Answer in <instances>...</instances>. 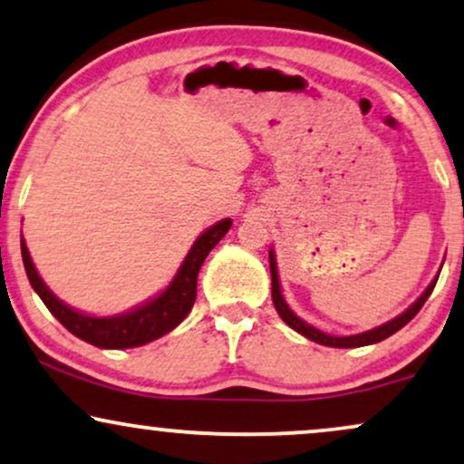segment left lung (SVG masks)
I'll use <instances>...</instances> for the list:
<instances>
[{"instance_id":"8db88e82","label":"left lung","mask_w":464,"mask_h":464,"mask_svg":"<svg viewBox=\"0 0 464 464\" xmlns=\"http://www.w3.org/2000/svg\"><path fill=\"white\" fill-rule=\"evenodd\" d=\"M269 272H272V302L276 310H278L280 319L285 321L286 325L293 327L297 334H302V336H306L308 340H313V343H319V344H325V347H336V349H353V347H366V344H374V343H381V340L390 338L392 334H396L398 330H402L404 325L409 324V321L413 319L415 314L420 313V308L424 306V302L430 297L432 289H435L439 276L435 280H432L430 285L426 286V291L421 293V295L415 300L411 306L404 310L402 314H398L396 319L388 321V324L374 327V330H368V332H362V334H355V336H330V334L316 330V327L308 325L306 321H302L300 316H297L293 310L289 308V304L285 302L283 297V289H280V283H278V269H276V256H274V250H269Z\"/></svg>"}]
</instances>
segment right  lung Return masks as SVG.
<instances>
[{"mask_svg":"<svg viewBox=\"0 0 464 464\" xmlns=\"http://www.w3.org/2000/svg\"><path fill=\"white\" fill-rule=\"evenodd\" d=\"M228 228H231V218L216 222V225L208 228V231H203L201 236L197 237V242L192 244L190 252L186 255V259L179 266L171 285H169L160 295L140 304V306L134 310H128V313L115 316L83 314L79 313V310L70 308L68 304H63L62 300H57L49 286L43 283L38 269L34 267L25 239H21V255L23 266H25L27 278L29 283H32L34 291L38 293L40 300L44 302V306L51 310V314L55 316L70 334H74L76 338L85 340V343L101 349H132L164 336V334L175 330V327L186 319V314L190 313L192 304L197 300L198 269H201L209 250L227 236Z\"/></svg>","mask_w":464,"mask_h":464,"instance_id":"add662e5","label":"right lung"}]
</instances>
